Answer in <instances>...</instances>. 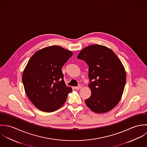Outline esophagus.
<instances>
[{
	"instance_id": "1",
	"label": "esophagus",
	"mask_w": 147,
	"mask_h": 147,
	"mask_svg": "<svg viewBox=\"0 0 147 147\" xmlns=\"http://www.w3.org/2000/svg\"><path fill=\"white\" fill-rule=\"evenodd\" d=\"M82 86V84H79V85H78V86H75V89H76V90H78V89H79Z\"/></svg>"
}]
</instances>
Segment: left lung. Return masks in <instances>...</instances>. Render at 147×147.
Here are the masks:
<instances>
[{"label":"left lung","instance_id":"1","mask_svg":"<svg viewBox=\"0 0 147 147\" xmlns=\"http://www.w3.org/2000/svg\"><path fill=\"white\" fill-rule=\"evenodd\" d=\"M89 66L90 97L85 104L93 111L104 113L119 102L126 81V71L118 57L108 47L93 45L83 49L77 57Z\"/></svg>","mask_w":147,"mask_h":147}]
</instances>
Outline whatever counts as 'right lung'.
Masks as SVG:
<instances>
[{"label":"right lung","instance_id":"obj_1","mask_svg":"<svg viewBox=\"0 0 147 147\" xmlns=\"http://www.w3.org/2000/svg\"><path fill=\"white\" fill-rule=\"evenodd\" d=\"M73 53L58 46L36 52L22 74V81L29 100L43 111L52 112L65 103L72 89L63 80L62 67Z\"/></svg>","mask_w":147,"mask_h":147}]
</instances>
